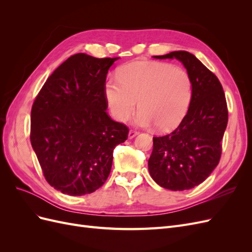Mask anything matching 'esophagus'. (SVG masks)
<instances>
[{"label":"esophagus","instance_id":"34e87169","mask_svg":"<svg viewBox=\"0 0 252 252\" xmlns=\"http://www.w3.org/2000/svg\"><path fill=\"white\" fill-rule=\"evenodd\" d=\"M138 133H139L138 131H135V130H132V129H131V130H130V131H129V133H128V138H129V139H133L135 135H138Z\"/></svg>","mask_w":252,"mask_h":252}]
</instances>
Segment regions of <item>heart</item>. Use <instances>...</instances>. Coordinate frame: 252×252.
Instances as JSON below:
<instances>
[{
    "label": "heart",
    "instance_id": "heart-1",
    "mask_svg": "<svg viewBox=\"0 0 252 252\" xmlns=\"http://www.w3.org/2000/svg\"><path fill=\"white\" fill-rule=\"evenodd\" d=\"M104 95L111 116L124 123L135 111L136 124H156L159 130L177 127L189 108L192 83L186 70L170 64L136 62L123 66L118 79L105 82Z\"/></svg>",
    "mask_w": 252,
    "mask_h": 252
}]
</instances>
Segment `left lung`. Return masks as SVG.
Instances as JSON below:
<instances>
[{
  "label": "left lung",
  "mask_w": 252,
  "mask_h": 252,
  "mask_svg": "<svg viewBox=\"0 0 252 252\" xmlns=\"http://www.w3.org/2000/svg\"><path fill=\"white\" fill-rule=\"evenodd\" d=\"M154 58L180 61L191 79L192 96L178 128L154 138L149 173L163 188L188 190L207 179L220 162L228 122L225 94L216 74L192 53L180 50Z\"/></svg>",
  "instance_id": "1"
}]
</instances>
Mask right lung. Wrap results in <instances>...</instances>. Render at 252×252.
<instances>
[{"mask_svg": "<svg viewBox=\"0 0 252 252\" xmlns=\"http://www.w3.org/2000/svg\"><path fill=\"white\" fill-rule=\"evenodd\" d=\"M120 58L77 53L45 82L32 108L30 142L50 186L68 195L95 191L129 129L111 120L104 85Z\"/></svg>", "mask_w": 252, "mask_h": 252, "instance_id": "1", "label": "right lung"}]
</instances>
